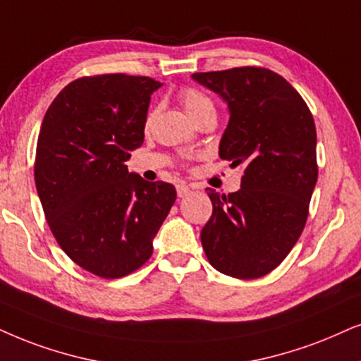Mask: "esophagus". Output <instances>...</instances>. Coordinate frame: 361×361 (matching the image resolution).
<instances>
[{
	"label": "esophagus",
	"mask_w": 361,
	"mask_h": 361,
	"mask_svg": "<svg viewBox=\"0 0 361 361\" xmlns=\"http://www.w3.org/2000/svg\"><path fill=\"white\" fill-rule=\"evenodd\" d=\"M176 193H178V198H185V196H188L190 188L186 185H178L176 186Z\"/></svg>",
	"instance_id": "esophagus-1"
}]
</instances>
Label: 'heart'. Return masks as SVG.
Returning <instances> with one entry per match:
<instances>
[{"instance_id": "heart-1", "label": "heart", "mask_w": 361, "mask_h": 361, "mask_svg": "<svg viewBox=\"0 0 361 361\" xmlns=\"http://www.w3.org/2000/svg\"><path fill=\"white\" fill-rule=\"evenodd\" d=\"M181 103H183L185 111L188 113L191 120H196L198 116L213 113L214 115V104L203 91L196 88H185L181 91Z\"/></svg>"}]
</instances>
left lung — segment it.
I'll use <instances>...</instances> for the list:
<instances>
[{
    "instance_id": "8db88e82",
    "label": "left lung",
    "mask_w": 361,
    "mask_h": 361,
    "mask_svg": "<svg viewBox=\"0 0 361 361\" xmlns=\"http://www.w3.org/2000/svg\"><path fill=\"white\" fill-rule=\"evenodd\" d=\"M191 78L228 104L220 158L243 166L241 188L208 196L213 214L202 230L208 262L240 280L264 276L291 252L317 185V130L298 91L267 68L195 73Z\"/></svg>"
}]
</instances>
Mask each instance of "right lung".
Listing matches in <instances>:
<instances>
[{
  "instance_id": "right-lung-1",
  "label": "right lung",
  "mask_w": 361,
  "mask_h": 361,
  "mask_svg": "<svg viewBox=\"0 0 361 361\" xmlns=\"http://www.w3.org/2000/svg\"><path fill=\"white\" fill-rule=\"evenodd\" d=\"M148 76H85L49 104L36 145L35 183L49 230L86 271L121 278L153 253V238L176 200L175 186L128 171L145 140Z\"/></svg>"
}]
</instances>
